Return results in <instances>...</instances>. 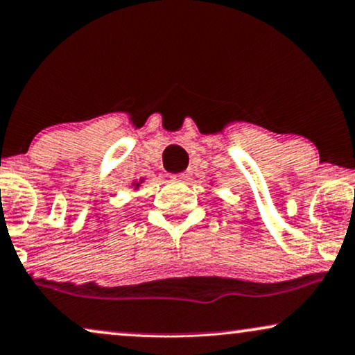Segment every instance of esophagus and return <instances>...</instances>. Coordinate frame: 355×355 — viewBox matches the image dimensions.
<instances>
[{"label": "esophagus", "mask_w": 355, "mask_h": 355, "mask_svg": "<svg viewBox=\"0 0 355 355\" xmlns=\"http://www.w3.org/2000/svg\"><path fill=\"white\" fill-rule=\"evenodd\" d=\"M173 180H178V182H190L191 180V172H183L180 175H173Z\"/></svg>", "instance_id": "1"}]
</instances>
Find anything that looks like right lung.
<instances>
[{"label": "right lung", "mask_w": 355, "mask_h": 355, "mask_svg": "<svg viewBox=\"0 0 355 355\" xmlns=\"http://www.w3.org/2000/svg\"><path fill=\"white\" fill-rule=\"evenodd\" d=\"M144 183V178H139V180H134L132 182V187H134V190H139L140 189V185H142Z\"/></svg>", "instance_id": "1"}]
</instances>
